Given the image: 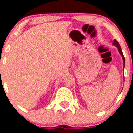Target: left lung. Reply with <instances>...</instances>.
<instances>
[{
    "label": "left lung",
    "mask_w": 133,
    "mask_h": 133,
    "mask_svg": "<svg viewBox=\"0 0 133 133\" xmlns=\"http://www.w3.org/2000/svg\"><path fill=\"white\" fill-rule=\"evenodd\" d=\"M113 45L116 46L118 48V51H119V53H120V55H121L122 57V60H123V62H124V66H125V59H124V57L123 53H122V49H121V47H120V44L118 43V41H116V40H114ZM123 70H124V69H123Z\"/></svg>",
    "instance_id": "left-lung-1"
}]
</instances>
